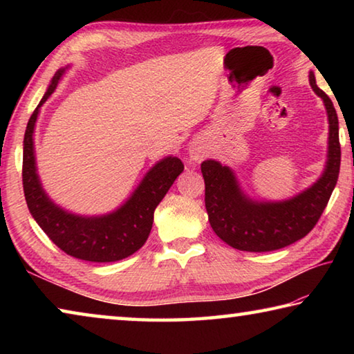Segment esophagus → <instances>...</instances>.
Segmentation results:
<instances>
[{
    "label": "esophagus",
    "mask_w": 354,
    "mask_h": 354,
    "mask_svg": "<svg viewBox=\"0 0 354 354\" xmlns=\"http://www.w3.org/2000/svg\"><path fill=\"white\" fill-rule=\"evenodd\" d=\"M189 156L192 160H195V162H201V160L207 156V147L205 145V142L201 140L192 142V145L189 148Z\"/></svg>",
    "instance_id": "obj_1"
}]
</instances>
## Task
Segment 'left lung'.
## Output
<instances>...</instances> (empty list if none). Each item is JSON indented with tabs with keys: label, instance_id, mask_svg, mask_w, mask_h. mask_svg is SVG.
I'll return each mask as SVG.
<instances>
[{
	"label": "left lung",
	"instance_id": "left-lung-1",
	"mask_svg": "<svg viewBox=\"0 0 354 354\" xmlns=\"http://www.w3.org/2000/svg\"><path fill=\"white\" fill-rule=\"evenodd\" d=\"M309 82L325 103L329 122L325 171L309 189L290 200L253 201L243 194L230 167L212 159L201 164L209 223L232 248L254 253L284 248L310 232L325 211L340 170L339 120L333 101L317 87L313 71Z\"/></svg>",
	"mask_w": 354,
	"mask_h": 354
}]
</instances>
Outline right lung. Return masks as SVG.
Wrapping results in <instances>:
<instances>
[{
  "instance_id": "right-lung-1",
  "label": "right lung",
  "mask_w": 354,
  "mask_h": 354,
  "mask_svg": "<svg viewBox=\"0 0 354 354\" xmlns=\"http://www.w3.org/2000/svg\"><path fill=\"white\" fill-rule=\"evenodd\" d=\"M65 73L61 68L53 77L44 98L29 118L23 140V190L29 212L64 253L88 262H115L136 253L147 242L153 226L154 209L181 175V159L169 156L159 160L142 179L133 195L117 211L98 217H82L55 205L41 187L35 169L34 128L41 104L56 91Z\"/></svg>"
}]
</instances>
